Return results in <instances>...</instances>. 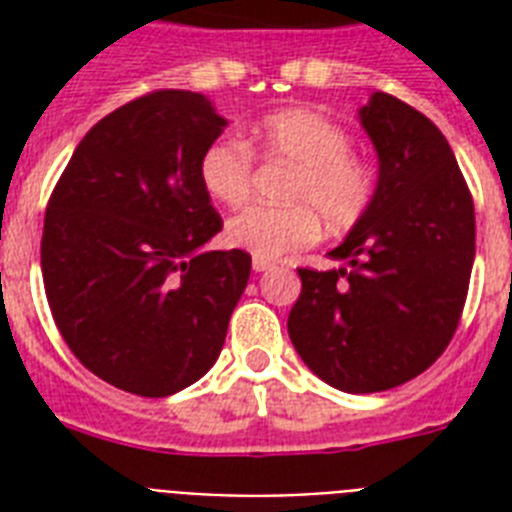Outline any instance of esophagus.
Returning a JSON list of instances; mask_svg holds the SVG:
<instances>
[{"mask_svg":"<svg viewBox=\"0 0 512 512\" xmlns=\"http://www.w3.org/2000/svg\"><path fill=\"white\" fill-rule=\"evenodd\" d=\"M252 268H255L257 273L268 271V268H273L271 260H265V257H252Z\"/></svg>","mask_w":512,"mask_h":512,"instance_id":"1","label":"esophagus"}]
</instances>
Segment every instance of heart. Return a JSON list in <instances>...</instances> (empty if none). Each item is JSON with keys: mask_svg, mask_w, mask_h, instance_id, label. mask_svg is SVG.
<instances>
[{"mask_svg": "<svg viewBox=\"0 0 512 512\" xmlns=\"http://www.w3.org/2000/svg\"><path fill=\"white\" fill-rule=\"evenodd\" d=\"M348 130L311 108H281L249 127L247 146L236 138L212 140L199 159L204 191L225 207H239L252 191L255 154L295 167L281 207L241 209L225 225V241L255 257H276L308 247L329 231H348L377 191L372 164L353 151Z\"/></svg>", "mask_w": 512, "mask_h": 512, "instance_id": "1", "label": "heart"}]
</instances>
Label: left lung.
<instances>
[{"label": "left lung", "mask_w": 512, "mask_h": 512, "mask_svg": "<svg viewBox=\"0 0 512 512\" xmlns=\"http://www.w3.org/2000/svg\"><path fill=\"white\" fill-rule=\"evenodd\" d=\"M380 156L377 191L329 257L345 268H297L303 292L289 340L308 369L345 393L414 380L452 342L476 257V209L436 124L388 92L361 111Z\"/></svg>", "instance_id": "1"}]
</instances>
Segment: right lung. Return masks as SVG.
<instances>
[{
    "mask_svg": "<svg viewBox=\"0 0 512 512\" xmlns=\"http://www.w3.org/2000/svg\"><path fill=\"white\" fill-rule=\"evenodd\" d=\"M225 124L199 92H148L84 135L47 201L52 319L92 374L135 396L204 377L247 289L244 249L201 252L223 217L199 159Z\"/></svg>",
    "mask_w": 512,
    "mask_h": 512,
    "instance_id": "add662e5",
    "label": "right lung"
}]
</instances>
